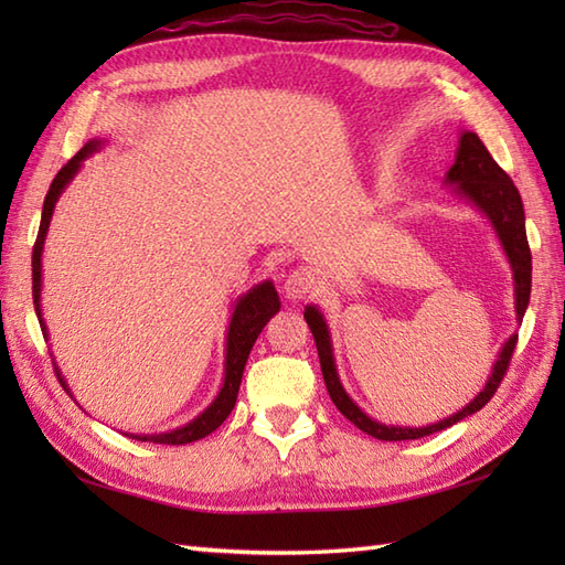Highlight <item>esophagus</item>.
I'll return each instance as SVG.
<instances>
[{
    "instance_id": "obj_1",
    "label": "esophagus",
    "mask_w": 565,
    "mask_h": 565,
    "mask_svg": "<svg viewBox=\"0 0 565 565\" xmlns=\"http://www.w3.org/2000/svg\"><path fill=\"white\" fill-rule=\"evenodd\" d=\"M313 289H316V276L306 267L294 269L284 279V296L289 298V301H303V298Z\"/></svg>"
}]
</instances>
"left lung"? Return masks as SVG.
Instances as JSON below:
<instances>
[{"label":"left lung","instance_id":"obj_1","mask_svg":"<svg viewBox=\"0 0 565 565\" xmlns=\"http://www.w3.org/2000/svg\"><path fill=\"white\" fill-rule=\"evenodd\" d=\"M444 184H449L454 196L471 203V206L476 211H481L488 218V223L493 225V231L502 245V252H505V257L512 267L514 313H518V322H522L524 310L530 306V291H532V252H530V243H526L524 206H522V196L518 186H514L512 179L502 172V167L490 158V152L481 142V138L471 134V130H461L459 148H456V160L449 167L447 177H444ZM303 318L316 338L322 379H326L332 403L338 405V411L350 419V423H354L359 429L366 431V435L383 441H403V439H419V437L435 435V431L447 429L456 423H461L463 417L481 411V407L495 395L500 381L510 366L514 344H518V334L508 338V342L502 344V350L495 359L493 371H490L483 391L478 393L471 403H466L459 413H454L449 417L439 419V423H431L425 427H401V425L379 423V419L369 417L362 407L350 398V393L344 391L338 366H334L328 322L322 318L320 308L306 306Z\"/></svg>","mask_w":565,"mask_h":565}]
</instances>
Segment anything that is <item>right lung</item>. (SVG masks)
<instances>
[{
  "instance_id": "add662e5",
  "label": "right lung",
  "mask_w": 565,
  "mask_h": 565,
  "mask_svg": "<svg viewBox=\"0 0 565 565\" xmlns=\"http://www.w3.org/2000/svg\"><path fill=\"white\" fill-rule=\"evenodd\" d=\"M102 138H92L89 142H84V148L72 158L63 170H60L53 179L51 189H47L45 201H43V213H41V227H39V237H35V245H33V306H35V316H39L41 322V330H43V338H47V328L43 322V308H41V291H43V245H45V235H47V227H51V218H53V211H55V203L63 194L65 186L75 179V174L82 170V162L89 158V154L99 152L104 148ZM281 301H279V294H276L274 284L271 281H262L257 284L255 289H249L247 294H243L235 301L233 308V316L231 322H227V334H225V379H223V386L215 395L213 403L203 411L201 415H196L191 423L170 429V431H160V435H128L138 441H152V444H189V441H196L209 437L213 429H218L225 417L233 413L235 401H237V391H239V381H243V371L247 364V356L252 352V344L259 338L262 328L267 326L269 318H274L279 313ZM57 371V379L63 383V388H67V383ZM70 393V388H67Z\"/></svg>"
}]
</instances>
